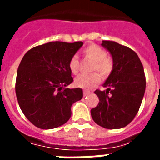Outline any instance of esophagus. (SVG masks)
<instances>
[{"label":"esophagus","instance_id":"esophagus-1","mask_svg":"<svg viewBox=\"0 0 160 160\" xmlns=\"http://www.w3.org/2000/svg\"><path fill=\"white\" fill-rule=\"evenodd\" d=\"M91 92H88V91H83V95L84 97H86V96H87V95H89Z\"/></svg>","mask_w":160,"mask_h":160}]
</instances>
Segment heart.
Masks as SVG:
<instances>
[{
    "label": "heart",
    "instance_id": "1",
    "mask_svg": "<svg viewBox=\"0 0 160 160\" xmlns=\"http://www.w3.org/2000/svg\"><path fill=\"white\" fill-rule=\"evenodd\" d=\"M83 54L86 58L93 62L91 69L92 72H99L104 79H107L111 75L114 68V62L113 60L107 56V52L104 48L92 43L83 49ZM68 68L73 74H78L80 71V61L76 56H73L70 58L68 62ZM99 74L93 73L88 75H80L74 80V85L77 87L85 90H90L100 82L101 74Z\"/></svg>",
    "mask_w": 160,
    "mask_h": 160
}]
</instances>
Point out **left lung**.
Returning <instances> with one entry per match:
<instances>
[{"label": "left lung", "mask_w": 160, "mask_h": 160, "mask_svg": "<svg viewBox=\"0 0 160 160\" xmlns=\"http://www.w3.org/2000/svg\"><path fill=\"white\" fill-rule=\"evenodd\" d=\"M102 46L111 53L113 71L104 82L105 91L96 90L98 104L91 110L93 121L109 129L130 123L139 111L146 89V77L141 60L133 49L114 41Z\"/></svg>", "instance_id": "8db88e82"}]
</instances>
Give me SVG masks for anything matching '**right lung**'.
Segmentation results:
<instances>
[{"label": "right lung", "mask_w": 160, "mask_h": 160, "mask_svg": "<svg viewBox=\"0 0 160 160\" xmlns=\"http://www.w3.org/2000/svg\"><path fill=\"white\" fill-rule=\"evenodd\" d=\"M82 42H49L31 49L20 62L16 77V97L26 118L36 127L51 129L69 120L72 104L83 97L73 82L70 58Z\"/></svg>", "instance_id": "1"}]
</instances>
